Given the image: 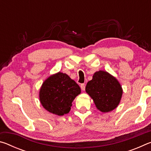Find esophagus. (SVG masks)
Segmentation results:
<instances>
[{"instance_id":"obj_1","label":"esophagus","mask_w":151,"mask_h":151,"mask_svg":"<svg viewBox=\"0 0 151 151\" xmlns=\"http://www.w3.org/2000/svg\"><path fill=\"white\" fill-rule=\"evenodd\" d=\"M81 88L82 91H85V84H81Z\"/></svg>"}]
</instances>
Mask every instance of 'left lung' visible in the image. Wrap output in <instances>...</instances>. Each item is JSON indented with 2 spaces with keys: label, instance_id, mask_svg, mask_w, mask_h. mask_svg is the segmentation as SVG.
I'll use <instances>...</instances> for the list:
<instances>
[{
  "label": "left lung",
  "instance_id": "1",
  "mask_svg": "<svg viewBox=\"0 0 151 151\" xmlns=\"http://www.w3.org/2000/svg\"><path fill=\"white\" fill-rule=\"evenodd\" d=\"M86 92L93 99L97 109L103 112L116 108L121 101L122 88L113 76L104 70L97 71L86 84Z\"/></svg>",
  "mask_w": 151,
  "mask_h": 151
}]
</instances>
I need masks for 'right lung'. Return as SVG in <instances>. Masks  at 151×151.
I'll list each match as a JSON object with an SVG mask.
<instances>
[{
  "mask_svg": "<svg viewBox=\"0 0 151 151\" xmlns=\"http://www.w3.org/2000/svg\"><path fill=\"white\" fill-rule=\"evenodd\" d=\"M81 88L66 74L58 72L50 76L42 83L39 92L40 103L51 113L62 116L69 112Z\"/></svg>",
  "mask_w": 151,
  "mask_h": 151,
  "instance_id": "right-lung-1",
  "label": "right lung"
}]
</instances>
